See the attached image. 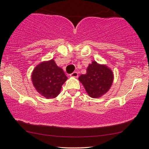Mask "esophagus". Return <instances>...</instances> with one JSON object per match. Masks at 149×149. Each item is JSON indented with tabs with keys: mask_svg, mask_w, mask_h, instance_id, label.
I'll use <instances>...</instances> for the list:
<instances>
[{
	"mask_svg": "<svg viewBox=\"0 0 149 149\" xmlns=\"http://www.w3.org/2000/svg\"><path fill=\"white\" fill-rule=\"evenodd\" d=\"M70 76L71 77H78V73H77V72H73L72 74H70Z\"/></svg>",
	"mask_w": 149,
	"mask_h": 149,
	"instance_id": "1",
	"label": "esophagus"
}]
</instances>
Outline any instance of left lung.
I'll return each instance as SVG.
<instances>
[{"label": "left lung", "instance_id": "obj_1", "mask_svg": "<svg viewBox=\"0 0 149 149\" xmlns=\"http://www.w3.org/2000/svg\"><path fill=\"white\" fill-rule=\"evenodd\" d=\"M113 73L106 65L93 61L88 65L86 74L79 77V80L91 97H101L107 93L113 81Z\"/></svg>", "mask_w": 149, "mask_h": 149}]
</instances>
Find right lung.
<instances>
[{
	"instance_id": "add662e5",
	"label": "right lung",
	"mask_w": 149,
	"mask_h": 149,
	"mask_svg": "<svg viewBox=\"0 0 149 149\" xmlns=\"http://www.w3.org/2000/svg\"><path fill=\"white\" fill-rule=\"evenodd\" d=\"M68 79L63 70L56 65L54 59L41 62L32 73V81L40 95L54 98L59 95L62 85Z\"/></svg>"
}]
</instances>
